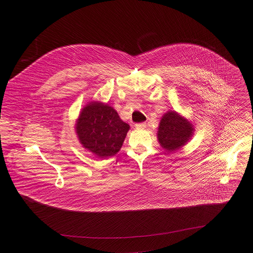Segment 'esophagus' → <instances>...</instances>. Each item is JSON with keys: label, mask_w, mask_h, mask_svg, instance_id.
Segmentation results:
<instances>
[{"label": "esophagus", "mask_w": 253, "mask_h": 253, "mask_svg": "<svg viewBox=\"0 0 253 253\" xmlns=\"http://www.w3.org/2000/svg\"><path fill=\"white\" fill-rule=\"evenodd\" d=\"M145 123H137V124H135V127L137 128V129H144L145 128Z\"/></svg>", "instance_id": "obj_1"}]
</instances>
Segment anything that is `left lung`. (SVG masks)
<instances>
[{"instance_id": "obj_1", "label": "left lung", "mask_w": 253, "mask_h": 253, "mask_svg": "<svg viewBox=\"0 0 253 253\" xmlns=\"http://www.w3.org/2000/svg\"><path fill=\"white\" fill-rule=\"evenodd\" d=\"M193 134V124L175 111H169L161 119L157 136L161 147L171 153L183 147Z\"/></svg>"}]
</instances>
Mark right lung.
I'll return each mask as SVG.
<instances>
[{"mask_svg":"<svg viewBox=\"0 0 253 253\" xmlns=\"http://www.w3.org/2000/svg\"><path fill=\"white\" fill-rule=\"evenodd\" d=\"M129 128L112 106L91 101L77 119L76 133L83 148L98 158H106L122 148Z\"/></svg>","mask_w":253,"mask_h":253,"instance_id":"1","label":"right lung"}]
</instances>
